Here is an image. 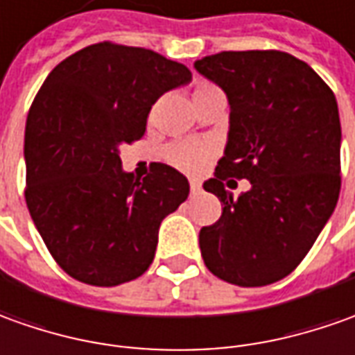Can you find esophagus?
<instances>
[{"mask_svg": "<svg viewBox=\"0 0 355 355\" xmlns=\"http://www.w3.org/2000/svg\"><path fill=\"white\" fill-rule=\"evenodd\" d=\"M190 192H192V194H198V192H200V182L190 180Z\"/></svg>", "mask_w": 355, "mask_h": 355, "instance_id": "esophagus-1", "label": "esophagus"}]
</instances>
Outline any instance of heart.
Segmentation results:
<instances>
[{"mask_svg": "<svg viewBox=\"0 0 355 355\" xmlns=\"http://www.w3.org/2000/svg\"><path fill=\"white\" fill-rule=\"evenodd\" d=\"M214 93H221V91L211 83H198L194 93H192V101L214 95ZM209 153H211L209 147L196 144V141H177V144H171L165 149V159L173 167L180 168L184 173H198L206 165Z\"/></svg>", "mask_w": 355, "mask_h": 355, "instance_id": "1", "label": "heart"}]
</instances>
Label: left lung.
<instances>
[{
  "label": "left lung",
  "mask_w": 355,
  "mask_h": 355,
  "mask_svg": "<svg viewBox=\"0 0 355 355\" xmlns=\"http://www.w3.org/2000/svg\"><path fill=\"white\" fill-rule=\"evenodd\" d=\"M227 95L229 136L204 190L223 206L200 229L208 270L241 288L286 278L305 259L340 194L336 96L311 66L279 50L219 52L194 64ZM247 178L233 197L227 187Z\"/></svg>",
  "instance_id": "left-lung-1"
}]
</instances>
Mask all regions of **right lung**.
<instances>
[{"instance_id":"right-lung-1","label":"right lung","mask_w":355,"mask_h":355,"mask_svg":"<svg viewBox=\"0 0 355 355\" xmlns=\"http://www.w3.org/2000/svg\"><path fill=\"white\" fill-rule=\"evenodd\" d=\"M192 79L153 50L98 42L46 77L25 128L31 218L60 268L89 286L139 278L153 262L161 221L188 180L153 163L144 180L122 171L120 147L141 139L159 96Z\"/></svg>"}]
</instances>
